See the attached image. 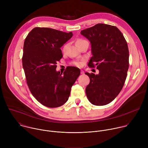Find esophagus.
Returning <instances> with one entry per match:
<instances>
[{"label": "esophagus", "mask_w": 148, "mask_h": 148, "mask_svg": "<svg viewBox=\"0 0 148 148\" xmlns=\"http://www.w3.org/2000/svg\"><path fill=\"white\" fill-rule=\"evenodd\" d=\"M84 73V71L83 70H81V74H83Z\"/></svg>", "instance_id": "34e87169"}]
</instances>
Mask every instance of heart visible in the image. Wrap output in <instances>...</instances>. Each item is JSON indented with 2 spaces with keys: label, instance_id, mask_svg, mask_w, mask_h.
<instances>
[{
  "label": "heart",
  "instance_id": "1",
  "mask_svg": "<svg viewBox=\"0 0 148 148\" xmlns=\"http://www.w3.org/2000/svg\"><path fill=\"white\" fill-rule=\"evenodd\" d=\"M84 41H87L86 40H84V39H78L76 41V45L77 46H78L81 43H83V42H84ZM66 48H67V45H65L62 48V52H65ZM83 62H84V60H81L79 61H76V62H74V65H75V66H77V67H80L82 65Z\"/></svg>",
  "mask_w": 148,
  "mask_h": 148
}]
</instances>
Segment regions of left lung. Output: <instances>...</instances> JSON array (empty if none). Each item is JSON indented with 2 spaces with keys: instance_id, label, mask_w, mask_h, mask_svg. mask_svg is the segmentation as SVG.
<instances>
[{
  "instance_id": "1",
  "label": "left lung",
  "mask_w": 148,
  "mask_h": 148,
  "mask_svg": "<svg viewBox=\"0 0 148 148\" xmlns=\"http://www.w3.org/2000/svg\"><path fill=\"white\" fill-rule=\"evenodd\" d=\"M81 34L91 43L92 56L88 67L99 74L86 73L90 82L86 95L93 105L101 106L112 102L123 88L129 68V50L125 37L115 26L99 23Z\"/></svg>"
}]
</instances>
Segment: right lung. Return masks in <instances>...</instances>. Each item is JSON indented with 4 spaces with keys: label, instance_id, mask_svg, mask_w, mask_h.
Listing matches in <instances>:
<instances>
[{
    "label": "right lung",
    "instance_id": "right-lung-1",
    "mask_svg": "<svg viewBox=\"0 0 148 148\" xmlns=\"http://www.w3.org/2000/svg\"><path fill=\"white\" fill-rule=\"evenodd\" d=\"M73 35L72 32L35 27L25 38L22 63L27 84L34 97L46 107L64 104L80 75L75 67H67L63 75L56 70L57 61L62 57L60 47Z\"/></svg>",
    "mask_w": 148,
    "mask_h": 148
}]
</instances>
